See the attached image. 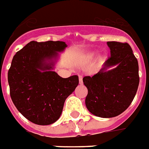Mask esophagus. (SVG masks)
<instances>
[{
    "instance_id": "34e87169",
    "label": "esophagus",
    "mask_w": 149,
    "mask_h": 149,
    "mask_svg": "<svg viewBox=\"0 0 149 149\" xmlns=\"http://www.w3.org/2000/svg\"><path fill=\"white\" fill-rule=\"evenodd\" d=\"M79 84H83V77L82 76L79 77Z\"/></svg>"
}]
</instances>
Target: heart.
I'll use <instances>...</instances> for the list:
<instances>
[{"mask_svg":"<svg viewBox=\"0 0 149 149\" xmlns=\"http://www.w3.org/2000/svg\"><path fill=\"white\" fill-rule=\"evenodd\" d=\"M92 57V55H88V57H87V59H91Z\"/></svg>","mask_w":149,"mask_h":149,"instance_id":"1","label":"heart"}]
</instances>
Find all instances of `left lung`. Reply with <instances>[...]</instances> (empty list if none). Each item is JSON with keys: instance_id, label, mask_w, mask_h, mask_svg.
<instances>
[{"instance_id": "8db88e82", "label": "left lung", "mask_w": 149, "mask_h": 149, "mask_svg": "<svg viewBox=\"0 0 149 149\" xmlns=\"http://www.w3.org/2000/svg\"><path fill=\"white\" fill-rule=\"evenodd\" d=\"M107 45L110 57L95 75L83 79L88 92L87 109L105 118L119 115L129 107L139 83L138 61L131 46L116 41L107 42Z\"/></svg>"}]
</instances>
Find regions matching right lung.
Returning a JSON list of instances; mask_svg holds the SVG:
<instances>
[{
    "label": "right lung",
    "mask_w": 149,
    "mask_h": 149,
    "mask_svg": "<svg viewBox=\"0 0 149 149\" xmlns=\"http://www.w3.org/2000/svg\"><path fill=\"white\" fill-rule=\"evenodd\" d=\"M63 41H31L13 57L8 71L10 96L18 111L37 125L58 120L65 99L79 84L77 75L64 79L53 71Z\"/></svg>",
    "instance_id": "1"
}]
</instances>
